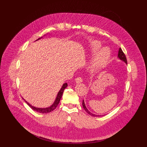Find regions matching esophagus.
Instances as JSON below:
<instances>
[{"label": "esophagus", "instance_id": "34e87169", "mask_svg": "<svg viewBox=\"0 0 147 147\" xmlns=\"http://www.w3.org/2000/svg\"><path fill=\"white\" fill-rule=\"evenodd\" d=\"M82 82V79L81 77H77L76 79V82L77 83V84H80L81 82Z\"/></svg>", "mask_w": 147, "mask_h": 147}]
</instances>
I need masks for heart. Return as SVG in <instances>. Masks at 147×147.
I'll list each match as a JSON object with an SVG mask.
<instances>
[{
	"label": "heart",
	"instance_id": "heart-1",
	"mask_svg": "<svg viewBox=\"0 0 147 147\" xmlns=\"http://www.w3.org/2000/svg\"><path fill=\"white\" fill-rule=\"evenodd\" d=\"M101 47L99 42L94 40L90 44V50L92 52L97 51ZM111 56L110 50L108 48H102L99 49L96 55L95 59L91 66L93 71H96L106 66Z\"/></svg>",
	"mask_w": 147,
	"mask_h": 147
}]
</instances>
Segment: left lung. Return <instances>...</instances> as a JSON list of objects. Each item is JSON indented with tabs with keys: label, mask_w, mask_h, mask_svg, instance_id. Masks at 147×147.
Returning a JSON list of instances; mask_svg holds the SVG:
<instances>
[{
	"label": "left lung",
	"mask_w": 147,
	"mask_h": 147,
	"mask_svg": "<svg viewBox=\"0 0 147 147\" xmlns=\"http://www.w3.org/2000/svg\"><path fill=\"white\" fill-rule=\"evenodd\" d=\"M117 57L121 60V61H124L125 63H127V59H126V57H125V56L124 55V53H123V52L122 51L121 49V48H119V52H118V56ZM82 107H83V108L84 109V110L91 116H94V117H100V116H104V115H95V114H94V113H92L91 112H90L88 109L87 108H86V105H85V103H84V100H82Z\"/></svg>",
	"instance_id": "obj_1"
}]
</instances>
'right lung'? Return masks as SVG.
Here are the masks:
<instances>
[{
  "mask_svg": "<svg viewBox=\"0 0 147 147\" xmlns=\"http://www.w3.org/2000/svg\"><path fill=\"white\" fill-rule=\"evenodd\" d=\"M41 38H42V37H41ZM41 38H38V39L37 40H38L40 39ZM36 40H35V41H36ZM67 83H66V82L65 83V84H63V86H62L61 89L60 90V91H59L58 92V93H57V96H56V99H55V100L53 103L52 105L51 106H50L49 107H48V108H36V107H35L32 106L31 104H30L28 102H27L23 98V99L25 100V102L27 103V104L32 109H33L34 111L37 112H38V113H49V112L53 111L54 109H55L56 108L57 106L58 105V104L59 103L60 100V99H61V96H62L63 93V91H64L65 89L67 87Z\"/></svg>",
  "mask_w": 147,
  "mask_h": 147,
  "instance_id": "1",
  "label": "right lung"
}]
</instances>
